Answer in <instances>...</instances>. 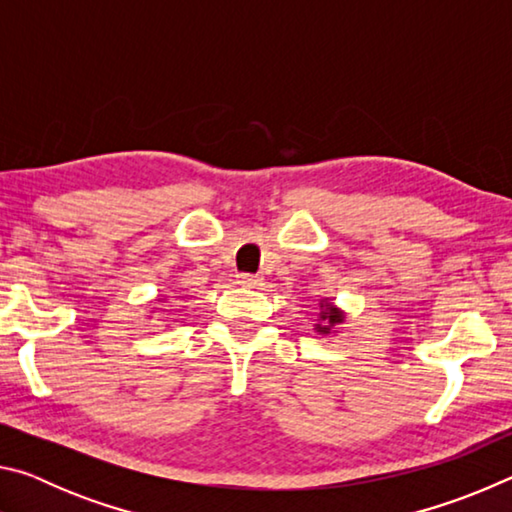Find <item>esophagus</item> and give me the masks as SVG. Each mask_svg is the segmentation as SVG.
<instances>
[{"label": "esophagus", "instance_id": "esophagus-1", "mask_svg": "<svg viewBox=\"0 0 512 512\" xmlns=\"http://www.w3.org/2000/svg\"><path fill=\"white\" fill-rule=\"evenodd\" d=\"M239 284H244V287H250V289L262 287V277H257V275H239Z\"/></svg>", "mask_w": 512, "mask_h": 512}]
</instances>
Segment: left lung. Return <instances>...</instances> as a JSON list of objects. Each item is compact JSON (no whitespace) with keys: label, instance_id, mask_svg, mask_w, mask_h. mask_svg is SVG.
Returning a JSON list of instances; mask_svg holds the SVG:
<instances>
[{"label":"left lung","instance_id":"8db88e82","mask_svg":"<svg viewBox=\"0 0 512 512\" xmlns=\"http://www.w3.org/2000/svg\"><path fill=\"white\" fill-rule=\"evenodd\" d=\"M320 305V314L314 325V332L320 336H329L339 332V325L345 323V311L341 307H336L332 300L323 298L318 302Z\"/></svg>","mask_w":512,"mask_h":512}]
</instances>
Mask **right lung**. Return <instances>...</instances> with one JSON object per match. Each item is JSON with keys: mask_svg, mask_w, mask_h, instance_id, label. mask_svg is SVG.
I'll return each instance as SVG.
<instances>
[{"mask_svg": "<svg viewBox=\"0 0 512 512\" xmlns=\"http://www.w3.org/2000/svg\"><path fill=\"white\" fill-rule=\"evenodd\" d=\"M164 298H167V296H164ZM164 298H158V302H162V300H164ZM153 311H155V309H153ZM153 311H151V314H153Z\"/></svg>", "mask_w": 512, "mask_h": 512, "instance_id": "obj_1", "label": "right lung"}]
</instances>
